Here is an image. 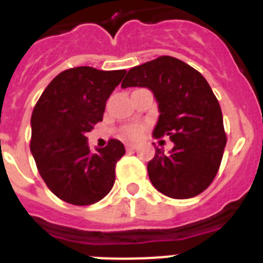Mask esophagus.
I'll return each mask as SVG.
<instances>
[{
	"instance_id": "obj_1",
	"label": "esophagus",
	"mask_w": 263,
	"mask_h": 263,
	"mask_svg": "<svg viewBox=\"0 0 263 263\" xmlns=\"http://www.w3.org/2000/svg\"><path fill=\"white\" fill-rule=\"evenodd\" d=\"M125 147H126V150H136L137 143H126V145H125Z\"/></svg>"
}]
</instances>
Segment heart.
Wrapping results in <instances>:
<instances>
[{
	"mask_svg": "<svg viewBox=\"0 0 263 263\" xmlns=\"http://www.w3.org/2000/svg\"><path fill=\"white\" fill-rule=\"evenodd\" d=\"M143 132V127L139 126V125H129V126L125 127L124 130V136L126 137L127 139H134L138 138Z\"/></svg>",
	"mask_w": 263,
	"mask_h": 263,
	"instance_id": "heart-1",
	"label": "heart"
}]
</instances>
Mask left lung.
I'll return each mask as SVG.
<instances>
[{
	"label": "left lung",
	"instance_id": "obj_1",
	"mask_svg": "<svg viewBox=\"0 0 263 263\" xmlns=\"http://www.w3.org/2000/svg\"><path fill=\"white\" fill-rule=\"evenodd\" d=\"M122 88L153 92L159 117L155 138L168 136V153L155 147L147 163L150 182L173 199H190L212 183L221 163L227 137L221 108L200 72L173 57H160L129 69Z\"/></svg>",
	"mask_w": 263,
	"mask_h": 263
}]
</instances>
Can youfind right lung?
Masks as SVG:
<instances>
[{
	"label": "right lung",
	"mask_w": 263,
	"mask_h": 263,
	"mask_svg": "<svg viewBox=\"0 0 263 263\" xmlns=\"http://www.w3.org/2000/svg\"><path fill=\"white\" fill-rule=\"evenodd\" d=\"M125 73V69L100 71L87 66L63 71L32 110L30 150L42 179L63 201L90 205L115 184L124 145L110 139L93 154L87 133L103 121L106 100Z\"/></svg>",
	"instance_id": "add662e5"
}]
</instances>
